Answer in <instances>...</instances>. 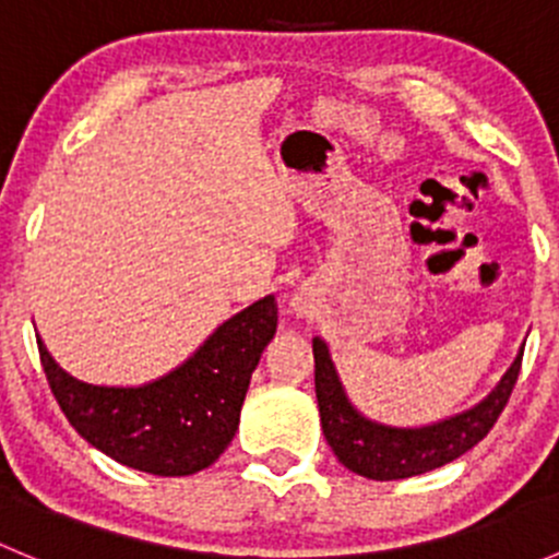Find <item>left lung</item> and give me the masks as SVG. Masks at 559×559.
Here are the masks:
<instances>
[{"label":"left lung","instance_id":"8db88e82","mask_svg":"<svg viewBox=\"0 0 559 559\" xmlns=\"http://www.w3.org/2000/svg\"><path fill=\"white\" fill-rule=\"evenodd\" d=\"M313 381L319 400L321 430L337 460L348 471L376 481L419 476L436 471L476 447L503 414L522 368V352L514 359L500 384L471 411L427 427H386L370 421L348 403L341 379L335 373L326 343L313 337Z\"/></svg>","mask_w":559,"mask_h":559}]
</instances>
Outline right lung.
<instances>
[{
    "mask_svg": "<svg viewBox=\"0 0 559 559\" xmlns=\"http://www.w3.org/2000/svg\"><path fill=\"white\" fill-rule=\"evenodd\" d=\"M278 326L262 297L224 321L173 373L143 386H94L61 370L37 337L39 362L70 425L99 452L154 476H191L235 438L246 389Z\"/></svg>",
    "mask_w": 559,
    "mask_h": 559,
    "instance_id": "add662e5",
    "label": "right lung"
}]
</instances>
